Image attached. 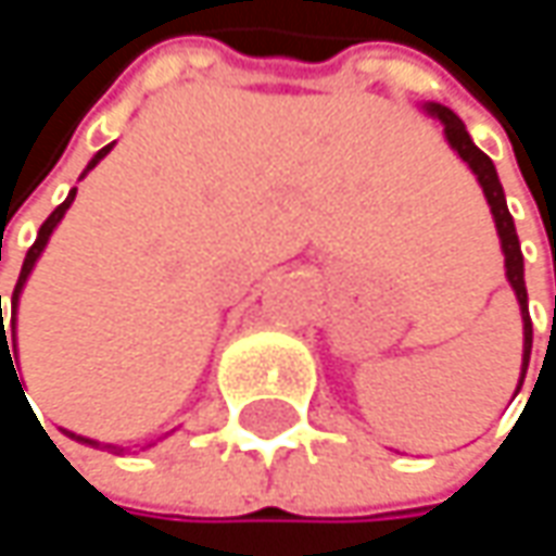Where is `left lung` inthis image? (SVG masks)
<instances>
[{
  "mask_svg": "<svg viewBox=\"0 0 556 556\" xmlns=\"http://www.w3.org/2000/svg\"><path fill=\"white\" fill-rule=\"evenodd\" d=\"M425 112L431 118H438L444 125V138L451 144V151L473 169L477 182L483 186V195L490 202V212H493V222H496V235H500L502 254H505V279L508 286L515 289V299H518V308H521V325H525V348H521V377H518V389L525 383V374H528V361H531V318H528V289H525V261H521V248H518V235H515V222L508 215V205H505V192H502L500 173L493 167V161L473 144V138L467 135L464 122L447 109V105H438V102H425ZM515 389V395H518Z\"/></svg>",
  "mask_w": 556,
  "mask_h": 556,
  "instance_id": "left-lung-1",
  "label": "left lung"
}]
</instances>
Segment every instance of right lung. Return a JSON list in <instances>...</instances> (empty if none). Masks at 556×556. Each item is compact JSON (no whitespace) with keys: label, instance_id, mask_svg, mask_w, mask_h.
<instances>
[{"label":"right lung","instance_id":"right-lung-1","mask_svg":"<svg viewBox=\"0 0 556 556\" xmlns=\"http://www.w3.org/2000/svg\"><path fill=\"white\" fill-rule=\"evenodd\" d=\"M112 151V144L109 148H102L92 161H89V167L83 169V176L89 173V169L96 167L105 154ZM76 199V189H70V195L56 205L54 212L48 215V222L41 225V231H38V238H35V244H31V251L25 254V264H22V274H18V282H15V292H12V321H9V328L2 325V295H0V383H2V367H9L12 364V354H15V312H18V295H22V289H25V282L31 277V270H35V264H38V257L45 254V248H48V241H51V235H54V228L60 225V218L66 215V208H70V202ZM12 374H15V364H12ZM15 380H18V374H15ZM22 387V383H18ZM25 392V389H22ZM70 438H76V441H83V444H99V441H92V438H79V434H73V431H66ZM112 447V444H109Z\"/></svg>","mask_w":556,"mask_h":556}]
</instances>
